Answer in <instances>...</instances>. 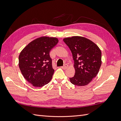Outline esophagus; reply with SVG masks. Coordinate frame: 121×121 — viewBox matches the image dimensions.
<instances>
[{
	"instance_id": "obj_1",
	"label": "esophagus",
	"mask_w": 121,
	"mask_h": 121,
	"mask_svg": "<svg viewBox=\"0 0 121 121\" xmlns=\"http://www.w3.org/2000/svg\"><path fill=\"white\" fill-rule=\"evenodd\" d=\"M68 68V65L67 64H65L63 67H61V69H67Z\"/></svg>"
}]
</instances>
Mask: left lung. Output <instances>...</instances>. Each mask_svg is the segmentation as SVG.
I'll return each mask as SVG.
<instances>
[{
  "instance_id": "1",
  "label": "left lung",
  "mask_w": 121,
  "mask_h": 121,
  "mask_svg": "<svg viewBox=\"0 0 121 121\" xmlns=\"http://www.w3.org/2000/svg\"><path fill=\"white\" fill-rule=\"evenodd\" d=\"M64 41L70 49L75 74L69 78L74 85H88L98 74L101 65V52L98 46L91 40L82 36L65 38Z\"/></svg>"
}]
</instances>
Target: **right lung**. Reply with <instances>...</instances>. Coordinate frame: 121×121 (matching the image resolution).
Masks as SVG:
<instances>
[{
  "label": "right lung",
  "instance_id": "1",
  "mask_svg": "<svg viewBox=\"0 0 121 121\" xmlns=\"http://www.w3.org/2000/svg\"><path fill=\"white\" fill-rule=\"evenodd\" d=\"M58 42L57 38L42 36L33 40L21 51L19 66L24 78L32 86L41 87L52 80L54 70L49 52Z\"/></svg>",
  "mask_w": 121,
  "mask_h": 121
}]
</instances>
